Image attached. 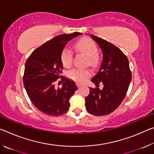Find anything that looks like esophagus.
<instances>
[{"mask_svg": "<svg viewBox=\"0 0 154 154\" xmlns=\"http://www.w3.org/2000/svg\"><path fill=\"white\" fill-rule=\"evenodd\" d=\"M76 85H77V86L78 87V88H81L82 86V85L81 84V83H76Z\"/></svg>", "mask_w": 154, "mask_h": 154, "instance_id": "esophagus-1", "label": "esophagus"}]
</instances>
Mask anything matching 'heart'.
Wrapping results in <instances>:
<instances>
[{
  "mask_svg": "<svg viewBox=\"0 0 154 154\" xmlns=\"http://www.w3.org/2000/svg\"><path fill=\"white\" fill-rule=\"evenodd\" d=\"M75 48L80 53L88 57V64L91 66H95L98 63V48L94 41L91 38L85 37L80 39L75 44ZM72 51L69 48L65 47L62 49L60 59L64 66L69 67L71 66L72 61ZM67 76L72 80L82 83L90 76V72L88 69H72L67 72Z\"/></svg>",
  "mask_w": 154,
  "mask_h": 154,
  "instance_id": "heart-1",
  "label": "heart"
}]
</instances>
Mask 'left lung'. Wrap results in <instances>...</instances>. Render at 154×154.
<instances>
[{
	"mask_svg": "<svg viewBox=\"0 0 154 154\" xmlns=\"http://www.w3.org/2000/svg\"><path fill=\"white\" fill-rule=\"evenodd\" d=\"M103 52L100 69L92 79L96 86L100 82L103 88L100 90L90 88V94L85 98V107L90 114L105 116L118 107L126 95L132 73L126 55L116 45L93 35Z\"/></svg>",
	"mask_w": 154,
	"mask_h": 154,
	"instance_id": "1",
	"label": "left lung"
}]
</instances>
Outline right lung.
<instances>
[{
    "label": "right lung",
    "mask_w": 154,
    "mask_h": 154,
    "mask_svg": "<svg viewBox=\"0 0 154 154\" xmlns=\"http://www.w3.org/2000/svg\"><path fill=\"white\" fill-rule=\"evenodd\" d=\"M80 32L57 36L36 49L25 64L23 82L31 102L42 113L59 116L69 110V99L77 87L73 81L62 79V88H56L55 82L62 73L63 65L60 55L66 43Z\"/></svg>",
    "instance_id": "right-lung-1"
}]
</instances>
